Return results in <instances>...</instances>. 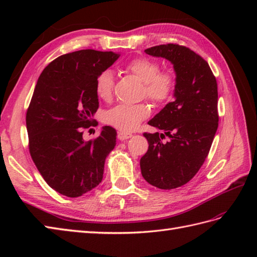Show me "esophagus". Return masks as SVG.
<instances>
[{"mask_svg":"<svg viewBox=\"0 0 257 257\" xmlns=\"http://www.w3.org/2000/svg\"><path fill=\"white\" fill-rule=\"evenodd\" d=\"M132 137H133V134L123 133V132H119V133H118V139H119V140H121V141H123V140H127V139L132 138Z\"/></svg>","mask_w":257,"mask_h":257,"instance_id":"obj_1","label":"esophagus"}]
</instances>
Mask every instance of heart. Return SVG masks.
Here are the masks:
<instances>
[{
	"label": "heart",
	"instance_id": "b5f03b06",
	"mask_svg": "<svg viewBox=\"0 0 257 257\" xmlns=\"http://www.w3.org/2000/svg\"><path fill=\"white\" fill-rule=\"evenodd\" d=\"M125 69L144 81L143 94L150 100L163 103L171 99L177 85V75L172 69H160V64L148 57L132 59L125 65ZM95 89L100 99H110L113 91V75L110 70H103L97 76ZM149 114L150 107L145 102L120 103L103 113V121L120 132L128 133L137 129Z\"/></svg>",
	"mask_w": 257,
	"mask_h": 257
}]
</instances>
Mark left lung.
<instances>
[{
  "label": "left lung",
  "instance_id": "1",
  "mask_svg": "<svg viewBox=\"0 0 257 257\" xmlns=\"http://www.w3.org/2000/svg\"><path fill=\"white\" fill-rule=\"evenodd\" d=\"M145 53L170 61L177 85L176 99L148 122L163 134H144L149 148L140 159L141 173L154 187L176 189L195 176L210 152L219 125L216 79L205 59L189 47L170 43Z\"/></svg>",
  "mask_w": 257,
  "mask_h": 257
}]
</instances>
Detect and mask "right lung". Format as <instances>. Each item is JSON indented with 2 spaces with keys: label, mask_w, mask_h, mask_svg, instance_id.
<instances>
[{
  "label": "right lung",
  "mask_w": 257,
  "mask_h": 257,
  "mask_svg": "<svg viewBox=\"0 0 257 257\" xmlns=\"http://www.w3.org/2000/svg\"><path fill=\"white\" fill-rule=\"evenodd\" d=\"M118 54L81 50L54 59L43 70L26 111L29 150L37 170L58 193L77 198L101 182L105 159L117 133L110 125L84 141V130L97 124L96 78ZM90 130V129H89Z\"/></svg>",
  "instance_id": "obj_1"
}]
</instances>
